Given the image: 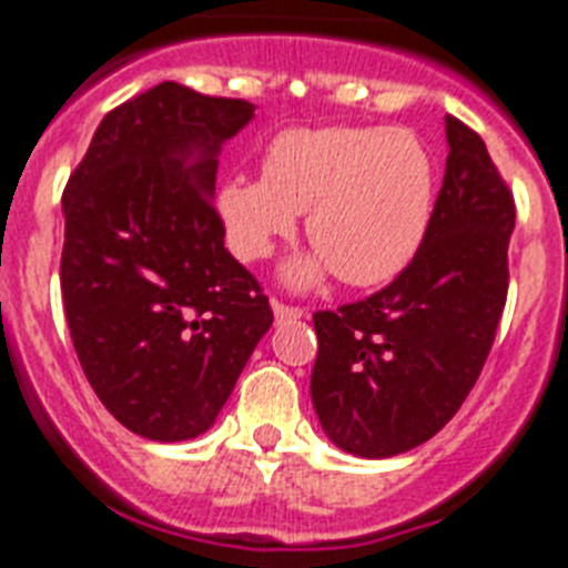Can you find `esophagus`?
<instances>
[{
    "label": "esophagus",
    "instance_id": "obj_1",
    "mask_svg": "<svg viewBox=\"0 0 568 568\" xmlns=\"http://www.w3.org/2000/svg\"><path fill=\"white\" fill-rule=\"evenodd\" d=\"M273 313H275V322H295V318L304 316L302 307H293V304H284V302H273Z\"/></svg>",
    "mask_w": 568,
    "mask_h": 568
}]
</instances>
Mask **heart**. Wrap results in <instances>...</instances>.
Listing matches in <instances>:
<instances>
[{"label": "heart", "mask_w": 568, "mask_h": 568, "mask_svg": "<svg viewBox=\"0 0 568 568\" xmlns=\"http://www.w3.org/2000/svg\"><path fill=\"white\" fill-rule=\"evenodd\" d=\"M433 200L435 162L409 130L302 126L270 142L264 176L223 182L217 203L243 261L270 255L307 211L316 250L290 261L284 278L311 287L336 270L351 287H377L420 250Z\"/></svg>", "instance_id": "obj_1"}]
</instances>
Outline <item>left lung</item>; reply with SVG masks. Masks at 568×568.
I'll return each instance as SVG.
<instances>
[{"instance_id":"obj_1","label":"left lung","mask_w":568,"mask_h":568,"mask_svg":"<svg viewBox=\"0 0 568 568\" xmlns=\"http://www.w3.org/2000/svg\"><path fill=\"white\" fill-rule=\"evenodd\" d=\"M447 171L420 250L388 287L313 313L318 424L345 453L400 456L462 409L508 298L514 196L479 133L447 115Z\"/></svg>"}]
</instances>
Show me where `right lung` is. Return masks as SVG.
<instances>
[{
	"instance_id": "right-lung-1",
	"label": "right lung",
	"mask_w": 568,
	"mask_h": 568,
	"mask_svg": "<svg viewBox=\"0 0 568 568\" xmlns=\"http://www.w3.org/2000/svg\"><path fill=\"white\" fill-rule=\"evenodd\" d=\"M252 119L250 101L159 83L106 112L65 182L74 354L112 418L150 442L203 435L273 325L211 203L220 148Z\"/></svg>"
}]
</instances>
